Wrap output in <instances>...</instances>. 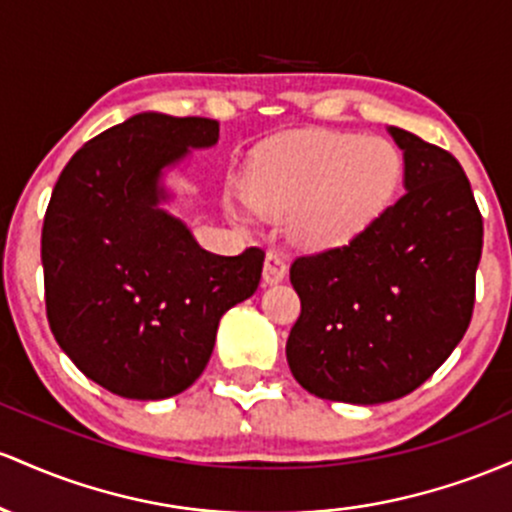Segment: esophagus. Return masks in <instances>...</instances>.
<instances>
[{
    "label": "esophagus",
    "mask_w": 512,
    "mask_h": 512,
    "mask_svg": "<svg viewBox=\"0 0 512 512\" xmlns=\"http://www.w3.org/2000/svg\"><path fill=\"white\" fill-rule=\"evenodd\" d=\"M287 275V258L278 251H268L266 263H263V283L275 285Z\"/></svg>",
    "instance_id": "1"
}]
</instances>
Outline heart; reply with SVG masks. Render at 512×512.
Here are the masks:
<instances>
[{
	"label": "heart",
	"mask_w": 512,
	"mask_h": 512,
	"mask_svg": "<svg viewBox=\"0 0 512 512\" xmlns=\"http://www.w3.org/2000/svg\"><path fill=\"white\" fill-rule=\"evenodd\" d=\"M404 179L401 149L387 137L346 130H302L261 154L246 203L261 215H285L304 249H333L365 232L392 205Z\"/></svg>",
	"instance_id": "b5f03b06"
}]
</instances>
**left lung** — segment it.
<instances>
[{
  "instance_id": "obj_1",
  "label": "left lung",
  "mask_w": 512,
  "mask_h": 512,
  "mask_svg": "<svg viewBox=\"0 0 512 512\" xmlns=\"http://www.w3.org/2000/svg\"><path fill=\"white\" fill-rule=\"evenodd\" d=\"M406 193L343 246L300 256L302 312L287 365L319 399L382 404L411 394L450 358L474 312L484 222L447 149L389 128Z\"/></svg>"
}]
</instances>
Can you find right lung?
I'll list each match as a JSON object with an SVG mask.
<instances>
[{
    "mask_svg": "<svg viewBox=\"0 0 512 512\" xmlns=\"http://www.w3.org/2000/svg\"><path fill=\"white\" fill-rule=\"evenodd\" d=\"M220 123L137 113L62 169L40 237L55 341L125 399H169L198 380L222 314L256 292L261 249L217 256L159 208L166 166L212 147Z\"/></svg>",
    "mask_w": 512,
    "mask_h": 512,
    "instance_id": "1",
    "label": "right lung"
}]
</instances>
